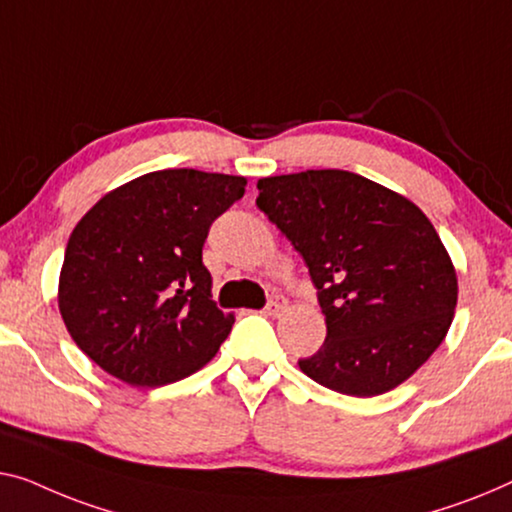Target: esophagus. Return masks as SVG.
Instances as JSON below:
<instances>
[{
    "label": "esophagus",
    "mask_w": 512,
    "mask_h": 512,
    "mask_svg": "<svg viewBox=\"0 0 512 512\" xmlns=\"http://www.w3.org/2000/svg\"><path fill=\"white\" fill-rule=\"evenodd\" d=\"M287 308V299L282 294H273L269 301L264 305V312H269V315H278L280 310Z\"/></svg>",
    "instance_id": "34e87169"
}]
</instances>
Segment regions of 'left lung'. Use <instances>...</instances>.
<instances>
[{
  "label": "left lung",
  "mask_w": 512,
  "mask_h": 512,
  "mask_svg": "<svg viewBox=\"0 0 512 512\" xmlns=\"http://www.w3.org/2000/svg\"><path fill=\"white\" fill-rule=\"evenodd\" d=\"M257 207L308 266L326 340L299 368L331 391L372 398L409 379L444 342L457 278L425 213L345 170L257 181Z\"/></svg>",
  "instance_id": "left-lung-1"
}]
</instances>
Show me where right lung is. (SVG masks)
Returning <instances> with one entry per match:
<instances>
[{
    "mask_svg": "<svg viewBox=\"0 0 512 512\" xmlns=\"http://www.w3.org/2000/svg\"><path fill=\"white\" fill-rule=\"evenodd\" d=\"M246 179L160 170L112 190L68 239L59 310L91 361L131 386H165L207 365L234 315L211 301L202 248Z\"/></svg>",
    "mask_w": 512,
    "mask_h": 512,
    "instance_id": "right-lung-1",
    "label": "right lung"
}]
</instances>
